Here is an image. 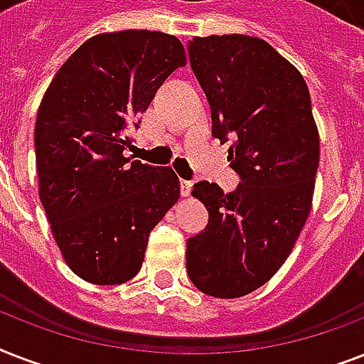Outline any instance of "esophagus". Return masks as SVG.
Segmentation results:
<instances>
[{
    "label": "esophagus",
    "mask_w": 364,
    "mask_h": 364,
    "mask_svg": "<svg viewBox=\"0 0 364 364\" xmlns=\"http://www.w3.org/2000/svg\"><path fill=\"white\" fill-rule=\"evenodd\" d=\"M181 194L183 196H188L191 194V191H193V181H187V179H181Z\"/></svg>",
    "instance_id": "34e87169"
}]
</instances>
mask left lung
<instances>
[{
    "label": "left lung",
    "mask_w": 364,
    "mask_h": 364,
    "mask_svg": "<svg viewBox=\"0 0 364 364\" xmlns=\"http://www.w3.org/2000/svg\"><path fill=\"white\" fill-rule=\"evenodd\" d=\"M188 58L211 134L232 139L228 160L242 183L228 194L217 183L194 185L210 219L187 240V274L202 293L238 299L282 268L306 225L319 134L304 77L259 37H194Z\"/></svg>",
    "instance_id": "1"
}]
</instances>
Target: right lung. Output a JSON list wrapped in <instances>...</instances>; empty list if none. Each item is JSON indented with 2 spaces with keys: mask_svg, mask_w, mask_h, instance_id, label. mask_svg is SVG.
<instances>
[{
  "mask_svg": "<svg viewBox=\"0 0 364 364\" xmlns=\"http://www.w3.org/2000/svg\"><path fill=\"white\" fill-rule=\"evenodd\" d=\"M187 65L162 31L100 33L65 60L36 121L39 198L68 266L85 282L119 285L143 264L149 234L179 198L171 168L126 159L160 85Z\"/></svg>",
  "mask_w": 364,
  "mask_h": 364,
  "instance_id": "1",
  "label": "right lung"
}]
</instances>
